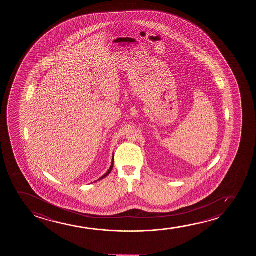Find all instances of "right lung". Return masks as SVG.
<instances>
[{
  "label": "right lung",
  "mask_w": 256,
  "mask_h": 256,
  "mask_svg": "<svg viewBox=\"0 0 256 256\" xmlns=\"http://www.w3.org/2000/svg\"><path fill=\"white\" fill-rule=\"evenodd\" d=\"M112 167H114V158H112V164H111V167H110V168H109L108 172H106L105 175L103 176H102V178L98 179V180H102V179L105 178H106V176H108L109 174H110V172H112ZM98 180H97V181H98Z\"/></svg>",
  "instance_id": "add662e5"
}]
</instances>
